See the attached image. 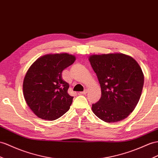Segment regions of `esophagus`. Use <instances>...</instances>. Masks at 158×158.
<instances>
[{"label":"esophagus","instance_id":"obj_1","mask_svg":"<svg viewBox=\"0 0 158 158\" xmlns=\"http://www.w3.org/2000/svg\"><path fill=\"white\" fill-rule=\"evenodd\" d=\"M87 93V89H85L83 91H81V92H80L79 94H82V95H85Z\"/></svg>","mask_w":158,"mask_h":158}]
</instances>
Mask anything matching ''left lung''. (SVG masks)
<instances>
[{"instance_id":"8db88e82","label":"left lung","mask_w":158,"mask_h":158,"mask_svg":"<svg viewBox=\"0 0 158 158\" xmlns=\"http://www.w3.org/2000/svg\"><path fill=\"white\" fill-rule=\"evenodd\" d=\"M102 89V97L92 105L100 119L114 123L125 119L134 110L142 92L144 75L131 56L121 52L89 56Z\"/></svg>"}]
</instances>
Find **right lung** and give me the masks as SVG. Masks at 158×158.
I'll list each match as a JSON object with an SVG mask.
<instances>
[{
    "label": "right lung",
    "instance_id": "add662e5",
    "mask_svg": "<svg viewBox=\"0 0 158 158\" xmlns=\"http://www.w3.org/2000/svg\"><path fill=\"white\" fill-rule=\"evenodd\" d=\"M67 52L40 56L27 70L23 80V95L28 106L38 118L53 121L69 110L73 97L69 85L62 79L63 69L75 62Z\"/></svg>",
    "mask_w": 158,
    "mask_h": 158
}]
</instances>
